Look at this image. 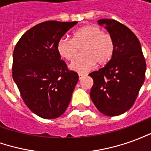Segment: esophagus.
Instances as JSON below:
<instances>
[{
    "mask_svg": "<svg viewBox=\"0 0 151 151\" xmlns=\"http://www.w3.org/2000/svg\"><path fill=\"white\" fill-rule=\"evenodd\" d=\"M86 74H84V73H78V78L79 79H82L84 76H85Z\"/></svg>",
    "mask_w": 151,
    "mask_h": 151,
    "instance_id": "esophagus-1",
    "label": "esophagus"
}]
</instances>
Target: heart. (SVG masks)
Returning a JSON list of instances; mask_svg holds the SVG:
<instances>
[{
    "instance_id": "heart-1",
    "label": "heart",
    "mask_w": 151,
    "mask_h": 151,
    "mask_svg": "<svg viewBox=\"0 0 151 151\" xmlns=\"http://www.w3.org/2000/svg\"><path fill=\"white\" fill-rule=\"evenodd\" d=\"M82 45L83 54L76 58L78 47ZM56 48L67 60L76 58L70 65L73 70L84 73L94 68L97 62L100 65L109 62L114 54L115 45L111 35L104 32L98 26L86 25L73 32V39H60Z\"/></svg>"
}]
</instances>
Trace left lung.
<instances>
[{"mask_svg":"<svg viewBox=\"0 0 151 151\" xmlns=\"http://www.w3.org/2000/svg\"><path fill=\"white\" fill-rule=\"evenodd\" d=\"M99 24L113 39L115 50L106 65L89 75L94 81L91 99L101 113L114 116L128 111L145 81L146 60L138 39L133 31L114 19H100Z\"/></svg>","mask_w":151,"mask_h":151,"instance_id":"obj_1","label":"left lung"}]
</instances>
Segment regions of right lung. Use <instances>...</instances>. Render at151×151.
Listing matches in <instances>:
<instances>
[{"instance_id": "obj_1", "label": "right lung", "mask_w": 151, "mask_h": 151, "mask_svg": "<svg viewBox=\"0 0 151 151\" xmlns=\"http://www.w3.org/2000/svg\"><path fill=\"white\" fill-rule=\"evenodd\" d=\"M78 22L47 21L25 33L14 50L12 74L22 99L41 118L60 116L69 106L78 75L60 60L57 43Z\"/></svg>"}]
</instances>
